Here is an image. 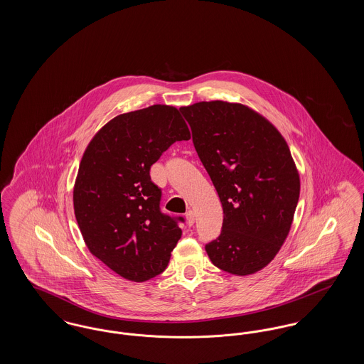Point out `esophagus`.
<instances>
[{
  "label": "esophagus",
  "mask_w": 364,
  "mask_h": 364,
  "mask_svg": "<svg viewBox=\"0 0 364 364\" xmlns=\"http://www.w3.org/2000/svg\"><path fill=\"white\" fill-rule=\"evenodd\" d=\"M186 218H187V224H188V225H193V223H195V214H193L192 210H188V211L186 213Z\"/></svg>",
  "instance_id": "esophagus-1"
}]
</instances>
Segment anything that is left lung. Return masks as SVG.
<instances>
[{"instance_id":"obj_1","label":"left lung","mask_w":364,"mask_h":364,"mask_svg":"<svg viewBox=\"0 0 364 364\" xmlns=\"http://www.w3.org/2000/svg\"><path fill=\"white\" fill-rule=\"evenodd\" d=\"M220 196L224 223L206 244L214 266L247 276L277 255L294 221L300 178L285 139L252 109L224 101L180 107Z\"/></svg>"}]
</instances>
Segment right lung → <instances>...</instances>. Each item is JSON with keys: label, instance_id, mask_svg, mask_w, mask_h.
Listing matches in <instances>:
<instances>
[{"label": "right lung", "instance_id": "1", "mask_svg": "<svg viewBox=\"0 0 364 364\" xmlns=\"http://www.w3.org/2000/svg\"><path fill=\"white\" fill-rule=\"evenodd\" d=\"M180 112L168 105L124 113L87 146L73 188V208L90 252L129 281L161 274L181 237L183 217L159 208L150 169L174 141L188 140Z\"/></svg>", "mask_w": 364, "mask_h": 364}]
</instances>
